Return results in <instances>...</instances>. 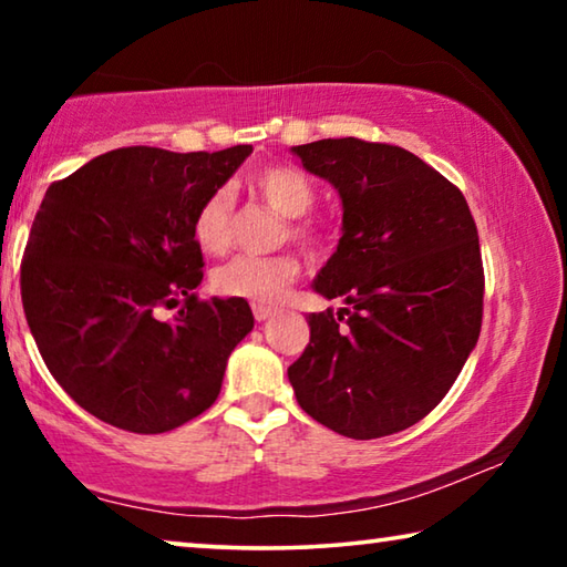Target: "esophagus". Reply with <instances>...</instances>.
I'll return each instance as SVG.
<instances>
[{"label": "esophagus", "instance_id": "34e87169", "mask_svg": "<svg viewBox=\"0 0 567 567\" xmlns=\"http://www.w3.org/2000/svg\"><path fill=\"white\" fill-rule=\"evenodd\" d=\"M275 312H277V310H275V307H270V305H257V302L252 305V315H255V320H257V322L270 320Z\"/></svg>", "mask_w": 567, "mask_h": 567}]
</instances>
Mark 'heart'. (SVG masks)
<instances>
[{
  "mask_svg": "<svg viewBox=\"0 0 567 567\" xmlns=\"http://www.w3.org/2000/svg\"><path fill=\"white\" fill-rule=\"evenodd\" d=\"M249 189L255 197L282 215L290 223V237L310 249H320L324 245V235L318 225L307 223L318 192L312 179L295 167H267L249 177ZM192 237L197 247L207 255H223L233 243V195L227 187H219L203 199L192 217ZM297 275L300 262L295 255H275V257H235L213 272V290L223 297H237L257 305L282 300Z\"/></svg>",
  "mask_w": 567,
  "mask_h": 567,
  "instance_id": "b5f03b06",
  "label": "heart"
}]
</instances>
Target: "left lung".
Instances as JSON below:
<instances>
[{
  "instance_id": "obj_1",
  "label": "left lung",
  "mask_w": 567,
  "mask_h": 567,
  "mask_svg": "<svg viewBox=\"0 0 567 567\" xmlns=\"http://www.w3.org/2000/svg\"><path fill=\"white\" fill-rule=\"evenodd\" d=\"M342 199L310 342L287 368L300 408L344 437L415 425L453 388L483 324V257L463 192L412 152L354 137L292 147Z\"/></svg>"
}]
</instances>
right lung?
<instances>
[{"instance_id": "1", "label": "right lung", "mask_w": 567, "mask_h": 567, "mask_svg": "<svg viewBox=\"0 0 567 567\" xmlns=\"http://www.w3.org/2000/svg\"><path fill=\"white\" fill-rule=\"evenodd\" d=\"M249 152L122 147L47 189L22 260L27 324L54 380L102 422L157 435L217 400L255 318L237 297H197L192 217Z\"/></svg>"}]
</instances>
